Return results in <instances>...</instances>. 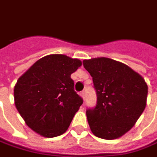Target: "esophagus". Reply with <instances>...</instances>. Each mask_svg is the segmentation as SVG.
Masks as SVG:
<instances>
[{
	"label": "esophagus",
	"instance_id": "34e87169",
	"mask_svg": "<svg viewBox=\"0 0 157 157\" xmlns=\"http://www.w3.org/2000/svg\"><path fill=\"white\" fill-rule=\"evenodd\" d=\"M80 95H81V97H82V98H83V99L85 98V92L82 91V92H81V94H80Z\"/></svg>",
	"mask_w": 157,
	"mask_h": 157
}]
</instances>
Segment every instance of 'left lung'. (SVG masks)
<instances>
[{
	"label": "left lung",
	"mask_w": 157,
	"mask_h": 157,
	"mask_svg": "<svg viewBox=\"0 0 157 157\" xmlns=\"http://www.w3.org/2000/svg\"><path fill=\"white\" fill-rule=\"evenodd\" d=\"M97 92V105L87 109L91 132L113 140L127 133L143 113L147 103L145 80L128 66L109 58L84 59Z\"/></svg>",
	"instance_id": "8db88e82"
}]
</instances>
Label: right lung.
<instances>
[{
    "instance_id": "obj_1",
    "label": "right lung",
    "mask_w": 157,
    "mask_h": 157,
    "mask_svg": "<svg viewBox=\"0 0 157 157\" xmlns=\"http://www.w3.org/2000/svg\"><path fill=\"white\" fill-rule=\"evenodd\" d=\"M81 66L78 59L51 54L36 61L17 80L15 105L34 132L52 138L67 130L83 103L71 79V74Z\"/></svg>"
}]
</instances>
